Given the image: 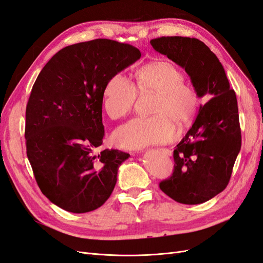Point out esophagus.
Listing matches in <instances>:
<instances>
[{
	"label": "esophagus",
	"instance_id": "esophagus-1",
	"mask_svg": "<svg viewBox=\"0 0 263 263\" xmlns=\"http://www.w3.org/2000/svg\"><path fill=\"white\" fill-rule=\"evenodd\" d=\"M160 150H161V151H163V153H164L165 155H168V156H171V150H169V149H166V148H160Z\"/></svg>",
	"mask_w": 263,
	"mask_h": 263
}]
</instances>
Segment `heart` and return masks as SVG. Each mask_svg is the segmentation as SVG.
Returning a JSON list of instances; mask_svg holds the SVG:
<instances>
[{
	"label": "heart",
	"mask_w": 263,
	"mask_h": 263,
	"mask_svg": "<svg viewBox=\"0 0 263 263\" xmlns=\"http://www.w3.org/2000/svg\"><path fill=\"white\" fill-rule=\"evenodd\" d=\"M134 84L121 74L109 77L103 90V106L107 115L119 119L128 115L140 94L156 93L150 117H136L119 127L114 134L116 145L125 149H140L164 144L176 136V125L192 122L200 98L194 87L183 82L184 74L166 60H157L138 69Z\"/></svg>",
	"instance_id": "b5f03b06"
}]
</instances>
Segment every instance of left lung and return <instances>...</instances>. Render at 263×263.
I'll return each instance as SVG.
<instances>
[{"label":"left lung","mask_w":263,"mask_h":263,"mask_svg":"<svg viewBox=\"0 0 263 263\" xmlns=\"http://www.w3.org/2000/svg\"><path fill=\"white\" fill-rule=\"evenodd\" d=\"M150 44L186 71L198 98L210 99L173 151V173L159 183L172 200L201 204L226 189L241 148L236 93L216 54L203 42L163 36Z\"/></svg>","instance_id":"obj_1"}]
</instances>
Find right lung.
<instances>
[{
	"mask_svg": "<svg viewBox=\"0 0 263 263\" xmlns=\"http://www.w3.org/2000/svg\"><path fill=\"white\" fill-rule=\"evenodd\" d=\"M128 44L94 39L59 50L46 63L26 106V153L43 194L60 209L87 213L112 194L129 154L103 144L106 81L140 58Z\"/></svg>",
	"mask_w": 263,
	"mask_h": 263,
	"instance_id": "obj_1",
	"label": "right lung"
}]
</instances>
